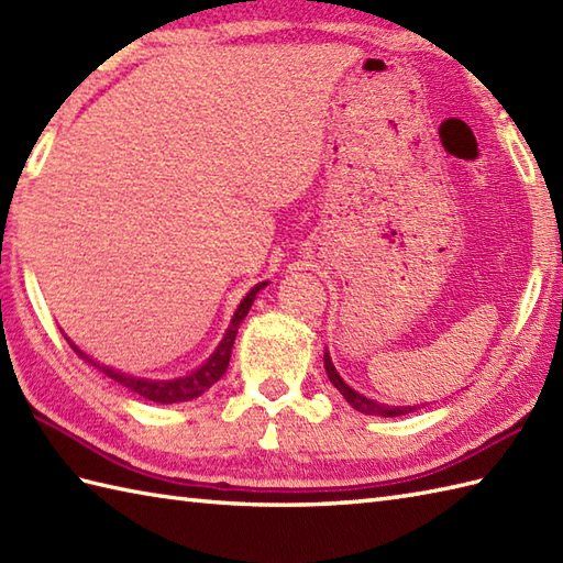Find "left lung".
Instances as JSON below:
<instances>
[{
	"instance_id": "1",
	"label": "left lung",
	"mask_w": 563,
	"mask_h": 563,
	"mask_svg": "<svg viewBox=\"0 0 563 563\" xmlns=\"http://www.w3.org/2000/svg\"><path fill=\"white\" fill-rule=\"evenodd\" d=\"M324 367H327V375H329V379H331V385L343 394V399L349 401L355 411L394 418V416H404V413H411V411L418 409V406H389V404H379V401H373V399L363 397V394H357L355 389H351V387L345 385V382L341 379V375L336 373V367H333V363H331L329 353H324Z\"/></svg>"
}]
</instances>
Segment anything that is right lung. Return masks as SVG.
<instances>
[{"mask_svg":"<svg viewBox=\"0 0 563 563\" xmlns=\"http://www.w3.org/2000/svg\"><path fill=\"white\" fill-rule=\"evenodd\" d=\"M268 283H258L254 285L246 292V297L242 302H239L236 312L232 317V324L230 329L224 331V339L220 341L218 349H214V353L208 357L206 363H202L198 369H194V373H188L184 377H176V379H147V377H135V375H125L121 373V369H113L109 365H101L97 361H91V357L87 353H81L75 343H71L67 339V343L75 349V353H79L81 361H87L89 365L99 367L103 375H109L113 382H118V385L128 387L130 391L140 394L142 399L147 401H154V404H178V401H190L200 397L202 391H208L214 382H218L224 373H227V365H230V357H232V345H234V339H236V331H239V324H242L244 317L249 314L251 305H254L256 300V292L266 288Z\"/></svg>","mask_w":563,"mask_h":563,"instance_id":"add662e5","label":"right lung"}]
</instances>
